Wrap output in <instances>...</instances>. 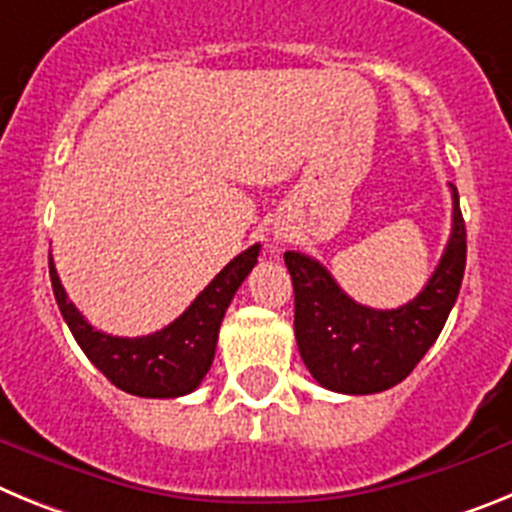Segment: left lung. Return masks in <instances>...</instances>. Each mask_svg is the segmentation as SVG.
Returning a JSON list of instances; mask_svg holds the SVG:
<instances>
[{"mask_svg": "<svg viewBox=\"0 0 512 512\" xmlns=\"http://www.w3.org/2000/svg\"><path fill=\"white\" fill-rule=\"evenodd\" d=\"M451 235L433 277L415 300L397 310L354 302L320 261L287 251L295 287V338L315 382L343 395H374L400 384L436 343L459 297L467 266V228L459 192L451 187Z\"/></svg>", "mask_w": 512, "mask_h": 512, "instance_id": "left-lung-1", "label": "left lung"}]
</instances>
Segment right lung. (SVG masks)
<instances>
[{
  "label": "right lung",
  "mask_w": 512,
  "mask_h": 512,
  "mask_svg": "<svg viewBox=\"0 0 512 512\" xmlns=\"http://www.w3.org/2000/svg\"><path fill=\"white\" fill-rule=\"evenodd\" d=\"M259 251L261 246L256 243L238 253L174 323L138 338L110 336L89 325L66 297L53 259H48V269L58 310L71 336L104 377L128 395L182 397L197 390L210 372L225 310L259 259Z\"/></svg>",
  "instance_id": "1"
}]
</instances>
